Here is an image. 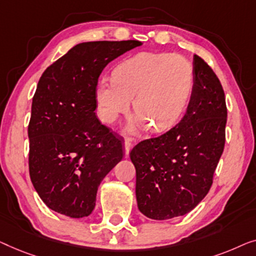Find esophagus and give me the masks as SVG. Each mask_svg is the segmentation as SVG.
<instances>
[{"label": "esophagus", "instance_id": "esophagus-1", "mask_svg": "<svg viewBox=\"0 0 256 256\" xmlns=\"http://www.w3.org/2000/svg\"><path fill=\"white\" fill-rule=\"evenodd\" d=\"M133 142H134V138H132V136H126V138H125V142H124L125 154L130 153V150L132 148Z\"/></svg>", "mask_w": 256, "mask_h": 256}]
</instances>
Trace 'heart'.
I'll list each match as a JSON object with an SVG mask.
<instances>
[{"label":"heart","mask_w":256,"mask_h":256,"mask_svg":"<svg viewBox=\"0 0 256 256\" xmlns=\"http://www.w3.org/2000/svg\"><path fill=\"white\" fill-rule=\"evenodd\" d=\"M114 80L102 78L96 88L100 116L114 123L126 114L133 98L139 114L128 130L147 123L156 131L170 128L181 117L194 86V70L184 58L172 53L140 52L117 64Z\"/></svg>","instance_id":"b5f03b06"}]
</instances>
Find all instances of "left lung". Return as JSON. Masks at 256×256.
Segmentation results:
<instances>
[{"label":"left lung","instance_id":"left-lung-1","mask_svg":"<svg viewBox=\"0 0 256 256\" xmlns=\"http://www.w3.org/2000/svg\"><path fill=\"white\" fill-rule=\"evenodd\" d=\"M228 108L212 68L194 56V86L184 116L169 131L142 140L130 158L142 214L166 220L188 214L206 196L225 146Z\"/></svg>","mask_w":256,"mask_h":256}]
</instances>
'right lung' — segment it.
I'll return each mask as SVG.
<instances>
[{
    "mask_svg": "<svg viewBox=\"0 0 256 256\" xmlns=\"http://www.w3.org/2000/svg\"><path fill=\"white\" fill-rule=\"evenodd\" d=\"M138 40L88 42L46 68L32 98L28 172L42 202L58 214L87 217L106 175L123 159V136L96 117L104 67Z\"/></svg>",
    "mask_w": 256,
    "mask_h": 256,
    "instance_id": "add662e5",
    "label": "right lung"
}]
</instances>
